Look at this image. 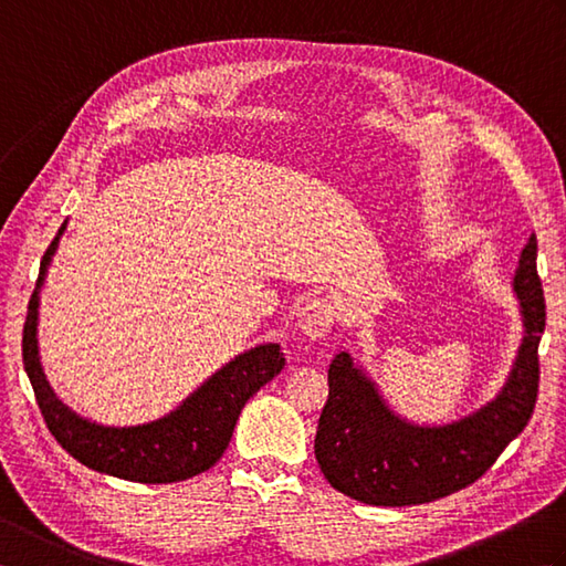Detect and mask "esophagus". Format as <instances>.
Instances as JSON below:
<instances>
[{
    "label": "esophagus",
    "mask_w": 566,
    "mask_h": 566,
    "mask_svg": "<svg viewBox=\"0 0 566 566\" xmlns=\"http://www.w3.org/2000/svg\"><path fill=\"white\" fill-rule=\"evenodd\" d=\"M333 321H335V311L328 298H311V302H306L296 314L298 331H302L311 340L326 338L333 328Z\"/></svg>",
    "instance_id": "1"
}]
</instances>
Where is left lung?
Instances as JSON below:
<instances>
[{"mask_svg": "<svg viewBox=\"0 0 566 566\" xmlns=\"http://www.w3.org/2000/svg\"><path fill=\"white\" fill-rule=\"evenodd\" d=\"M537 238L527 240L513 276L523 340L503 387L474 411L444 423L401 416L350 353L328 369V401L316 430V460L333 489L369 506H416L476 482L527 426L537 399V345L545 296L537 276Z\"/></svg>", "mask_w": 566, "mask_h": 566, "instance_id": "obj_1", "label": "left lung"}]
</instances>
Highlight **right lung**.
<instances>
[{"label": "right lung", "instance_id": "obj_1", "mask_svg": "<svg viewBox=\"0 0 566 566\" xmlns=\"http://www.w3.org/2000/svg\"><path fill=\"white\" fill-rule=\"evenodd\" d=\"M67 228L60 226L41 260L39 282L23 323V369L48 430L77 462L99 474L138 484H172L207 472L233 438L243 406L284 367L280 343H260L203 379L170 413L138 426H104L80 416L48 381L39 347V308L48 270Z\"/></svg>", "mask_w": 566, "mask_h": 566}]
</instances>
